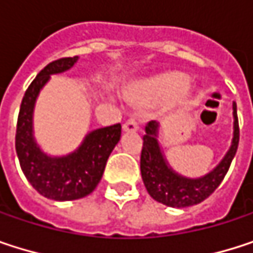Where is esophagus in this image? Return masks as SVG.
<instances>
[{"mask_svg":"<svg viewBox=\"0 0 253 253\" xmlns=\"http://www.w3.org/2000/svg\"><path fill=\"white\" fill-rule=\"evenodd\" d=\"M137 128H139V126H137V122L134 119H127L126 122H125V125H123V130L125 131H136Z\"/></svg>","mask_w":253,"mask_h":253,"instance_id":"esophagus-1","label":"esophagus"}]
</instances>
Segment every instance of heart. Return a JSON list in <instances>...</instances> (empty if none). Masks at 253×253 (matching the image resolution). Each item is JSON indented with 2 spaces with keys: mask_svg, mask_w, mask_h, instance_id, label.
Segmentation results:
<instances>
[{
  "mask_svg": "<svg viewBox=\"0 0 253 253\" xmlns=\"http://www.w3.org/2000/svg\"><path fill=\"white\" fill-rule=\"evenodd\" d=\"M183 84V76L177 73H166L151 77L145 82L133 84L126 92V98L134 105H149L170 98L184 99L190 89Z\"/></svg>",
  "mask_w": 253,
  "mask_h": 253,
  "instance_id": "1",
  "label": "heart"
}]
</instances>
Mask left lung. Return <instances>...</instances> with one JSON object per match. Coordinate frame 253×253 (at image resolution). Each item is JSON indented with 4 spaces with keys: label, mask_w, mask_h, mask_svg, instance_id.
Wrapping results in <instances>:
<instances>
[{
    "label": "left lung",
    "mask_w": 253,
    "mask_h": 253,
    "mask_svg": "<svg viewBox=\"0 0 253 253\" xmlns=\"http://www.w3.org/2000/svg\"><path fill=\"white\" fill-rule=\"evenodd\" d=\"M233 117L234 131L228 152L211 173L201 178L178 176L169 167L158 145L160 125L154 120L149 122L145 127L146 134L143 136V146L140 152V173L148 193L155 201L173 208L196 205L214 193V190L221 184L223 178L227 174L239 146V120L236 104H233Z\"/></svg>",
    "instance_id": "left-lung-1"
}]
</instances>
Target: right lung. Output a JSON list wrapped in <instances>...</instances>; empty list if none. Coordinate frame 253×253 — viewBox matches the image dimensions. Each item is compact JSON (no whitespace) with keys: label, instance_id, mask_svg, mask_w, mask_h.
<instances>
[{"label":"right lung","instance_id":"add662e5","mask_svg":"<svg viewBox=\"0 0 253 253\" xmlns=\"http://www.w3.org/2000/svg\"><path fill=\"white\" fill-rule=\"evenodd\" d=\"M76 61L77 57H64L45 66L26 89L17 119L16 152L20 167L29 183L42 196L54 201H73L92 193L122 136L120 123L93 130L77 151L61 158L45 155L36 145L32 134V114L38 93L51 75L69 70Z\"/></svg>","mask_w":253,"mask_h":253}]
</instances>
